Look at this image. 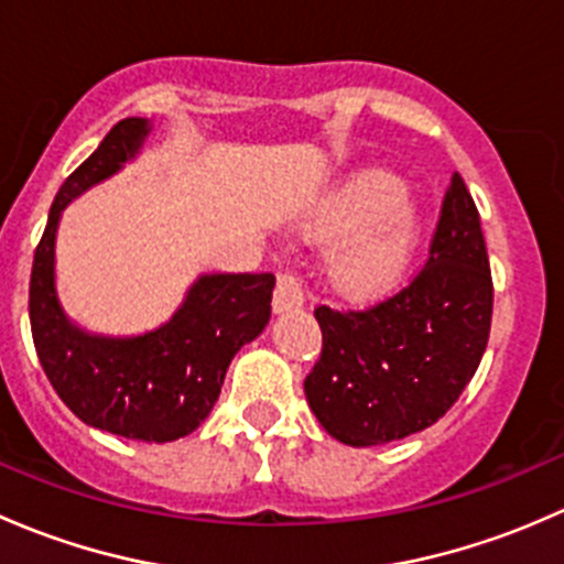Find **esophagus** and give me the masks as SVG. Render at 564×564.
I'll return each instance as SVG.
<instances>
[{
    "instance_id": "1",
    "label": "esophagus",
    "mask_w": 564,
    "mask_h": 564,
    "mask_svg": "<svg viewBox=\"0 0 564 564\" xmlns=\"http://www.w3.org/2000/svg\"><path fill=\"white\" fill-rule=\"evenodd\" d=\"M303 303L305 294L300 278L292 275V272H281L275 283V294H272V311L275 314H286V311L303 308Z\"/></svg>"
}]
</instances>
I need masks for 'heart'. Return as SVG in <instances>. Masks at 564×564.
<instances>
[{"mask_svg": "<svg viewBox=\"0 0 564 564\" xmlns=\"http://www.w3.org/2000/svg\"><path fill=\"white\" fill-rule=\"evenodd\" d=\"M305 231L341 235L329 250V281L349 297L371 300L401 283L420 242V209L401 182L382 172H360L316 204Z\"/></svg>", "mask_w": 564, "mask_h": 564, "instance_id": "heart-1", "label": "heart"}]
</instances>
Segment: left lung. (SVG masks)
<instances>
[{
	"instance_id": "obj_1",
	"label": "left lung",
	"mask_w": 564,
	"mask_h": 564,
	"mask_svg": "<svg viewBox=\"0 0 564 564\" xmlns=\"http://www.w3.org/2000/svg\"><path fill=\"white\" fill-rule=\"evenodd\" d=\"M491 311L480 215L460 174H453L429 261L409 286L371 308L314 311L322 355L305 377L311 412L351 447L429 429L475 377Z\"/></svg>"
}]
</instances>
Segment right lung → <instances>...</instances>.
<instances>
[{
  "label": "right lung",
  "mask_w": 564,
  "mask_h": 564,
  "mask_svg": "<svg viewBox=\"0 0 564 564\" xmlns=\"http://www.w3.org/2000/svg\"><path fill=\"white\" fill-rule=\"evenodd\" d=\"M150 130L141 117L117 122L59 187L32 264L30 322L40 366L78 420L161 445L196 431L213 412L229 362L270 322L275 275H202L166 324L130 338L87 333L65 316L54 286L62 209L133 161Z\"/></svg>",
  "instance_id": "right-lung-1"
}]
</instances>
